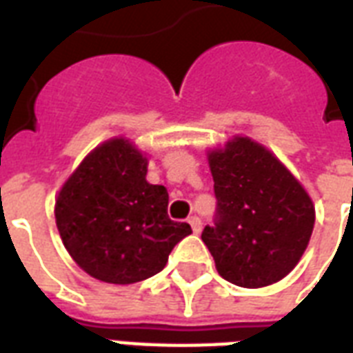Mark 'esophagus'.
I'll return each instance as SVG.
<instances>
[{"label":"esophagus","instance_id":"esophagus-1","mask_svg":"<svg viewBox=\"0 0 353 353\" xmlns=\"http://www.w3.org/2000/svg\"><path fill=\"white\" fill-rule=\"evenodd\" d=\"M188 223H190V227H192V231L196 232V234L201 232V220H199L198 216H190V218H188Z\"/></svg>","mask_w":353,"mask_h":353}]
</instances>
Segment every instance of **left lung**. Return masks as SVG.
Here are the masks:
<instances>
[{
    "label": "left lung",
    "instance_id": "left-lung-1",
    "mask_svg": "<svg viewBox=\"0 0 353 353\" xmlns=\"http://www.w3.org/2000/svg\"><path fill=\"white\" fill-rule=\"evenodd\" d=\"M218 199L214 227L201 240L218 273L240 288H263L290 274L306 251L315 207L282 161L263 144L234 135L207 152Z\"/></svg>",
    "mask_w": 353,
    "mask_h": 353
}]
</instances>
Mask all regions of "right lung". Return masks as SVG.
Segmentation results:
<instances>
[{"label": "right lung", "instance_id": "add662e5", "mask_svg": "<svg viewBox=\"0 0 353 353\" xmlns=\"http://www.w3.org/2000/svg\"><path fill=\"white\" fill-rule=\"evenodd\" d=\"M148 157L126 137H113L85 155L60 188L54 218L74 262L108 284H135L168 262L192 232L168 218V192L146 181Z\"/></svg>", "mask_w": 353, "mask_h": 353}]
</instances>
